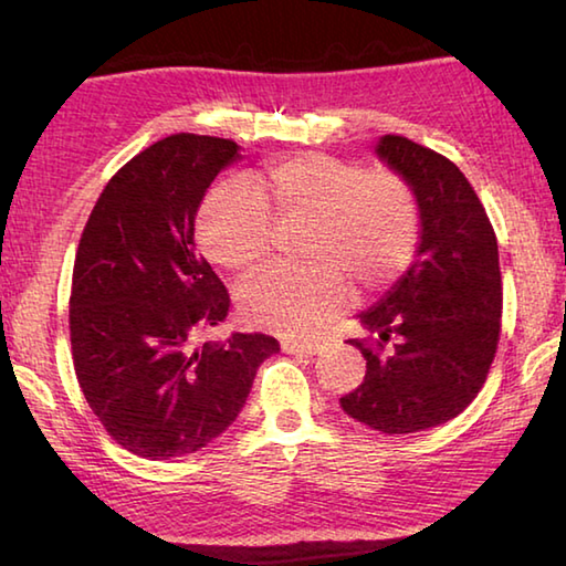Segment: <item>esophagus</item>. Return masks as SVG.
<instances>
[{
    "label": "esophagus",
    "mask_w": 566,
    "mask_h": 566,
    "mask_svg": "<svg viewBox=\"0 0 566 566\" xmlns=\"http://www.w3.org/2000/svg\"><path fill=\"white\" fill-rule=\"evenodd\" d=\"M322 344L319 342H282V352L286 354H319Z\"/></svg>",
    "instance_id": "esophagus-1"
}]
</instances>
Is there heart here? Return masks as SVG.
Segmentation results:
<instances>
[{
  "instance_id": "heart-1",
  "label": "heart",
  "mask_w": 566,
  "mask_h": 566,
  "mask_svg": "<svg viewBox=\"0 0 566 566\" xmlns=\"http://www.w3.org/2000/svg\"><path fill=\"white\" fill-rule=\"evenodd\" d=\"M266 207L304 222L302 266H270L239 292L254 327L304 337L349 300L347 279L385 290L407 270L419 212L407 181L389 169H359L327 155H296L262 175L227 181L197 214V242L214 264L249 272L272 242Z\"/></svg>"
}]
</instances>
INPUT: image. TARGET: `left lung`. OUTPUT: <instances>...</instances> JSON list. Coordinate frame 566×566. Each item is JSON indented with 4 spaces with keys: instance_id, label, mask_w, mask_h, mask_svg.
Here are the masks:
<instances>
[{
    "instance_id": "1",
    "label": "left lung",
    "mask_w": 566,
    "mask_h": 566,
    "mask_svg": "<svg viewBox=\"0 0 566 566\" xmlns=\"http://www.w3.org/2000/svg\"><path fill=\"white\" fill-rule=\"evenodd\" d=\"M375 155L407 181L419 209L417 260L357 314L377 334L361 385L339 399L352 419L385 434H411L454 419L484 387L502 327L496 237L476 191L454 161L397 134ZM392 352L380 357L384 342Z\"/></svg>"
}]
</instances>
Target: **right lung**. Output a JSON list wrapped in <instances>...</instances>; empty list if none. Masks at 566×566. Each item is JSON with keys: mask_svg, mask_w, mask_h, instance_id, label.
I'll return each instance as SVG.
<instances>
[{"mask_svg": "<svg viewBox=\"0 0 566 566\" xmlns=\"http://www.w3.org/2000/svg\"><path fill=\"white\" fill-rule=\"evenodd\" d=\"M239 145L171 134L129 159L94 205L76 249L70 337L84 399L114 442L145 459L195 454L232 424L266 334L197 344L229 294L195 252V217Z\"/></svg>", "mask_w": 566, "mask_h": 566, "instance_id": "1", "label": "right lung"}]
</instances>
